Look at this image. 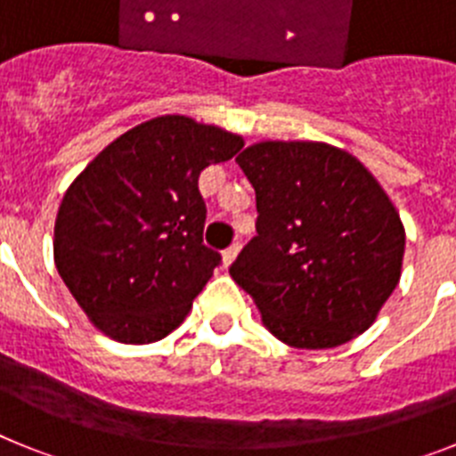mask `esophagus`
<instances>
[{"instance_id":"1","label":"esophagus","mask_w":456,"mask_h":456,"mask_svg":"<svg viewBox=\"0 0 456 456\" xmlns=\"http://www.w3.org/2000/svg\"><path fill=\"white\" fill-rule=\"evenodd\" d=\"M237 253H240V244H232V247H228L221 253V257H224V267H231L232 260L237 257Z\"/></svg>"}]
</instances>
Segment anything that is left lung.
Masks as SVG:
<instances>
[{
    "label": "left lung",
    "instance_id": "1",
    "mask_svg": "<svg viewBox=\"0 0 456 456\" xmlns=\"http://www.w3.org/2000/svg\"><path fill=\"white\" fill-rule=\"evenodd\" d=\"M256 189L257 235L231 276L265 326L297 349L363 333L400 283L404 225L372 173L317 141H263L237 157Z\"/></svg>",
    "mask_w": 456,
    "mask_h": 456
}]
</instances>
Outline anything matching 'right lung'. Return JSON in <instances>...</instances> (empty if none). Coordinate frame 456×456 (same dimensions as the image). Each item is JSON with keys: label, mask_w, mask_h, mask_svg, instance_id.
Wrapping results in <instances>:
<instances>
[{"label": "right lung", "mask_w": 456, "mask_h": 456, "mask_svg": "<svg viewBox=\"0 0 456 456\" xmlns=\"http://www.w3.org/2000/svg\"><path fill=\"white\" fill-rule=\"evenodd\" d=\"M241 146L215 125L159 116L111 141L68 187L54 263L104 336L146 345L183 324L221 263L203 244L199 175Z\"/></svg>", "instance_id": "add662e5"}]
</instances>
